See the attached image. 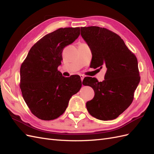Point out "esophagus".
<instances>
[{
    "label": "esophagus",
    "instance_id": "obj_1",
    "mask_svg": "<svg viewBox=\"0 0 154 154\" xmlns=\"http://www.w3.org/2000/svg\"><path fill=\"white\" fill-rule=\"evenodd\" d=\"M80 78H81V80L83 81V78H84V76L82 75V74H81V75H80Z\"/></svg>",
    "mask_w": 154,
    "mask_h": 154
}]
</instances>
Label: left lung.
Instances as JSON below:
<instances>
[{
    "label": "left lung",
    "mask_w": 154,
    "mask_h": 154,
    "mask_svg": "<svg viewBox=\"0 0 154 154\" xmlns=\"http://www.w3.org/2000/svg\"><path fill=\"white\" fill-rule=\"evenodd\" d=\"M81 35L91 50L92 67L106 68L103 82L83 79V85L91 87L95 93L87 102V109L97 119H114L132 103L140 82L137 58L119 35L104 27H81Z\"/></svg>",
    "instance_id": "1"
}]
</instances>
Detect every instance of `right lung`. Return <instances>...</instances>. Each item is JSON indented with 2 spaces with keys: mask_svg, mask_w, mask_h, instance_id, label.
Returning <instances> with one entry per match:
<instances>
[{
  "mask_svg": "<svg viewBox=\"0 0 154 154\" xmlns=\"http://www.w3.org/2000/svg\"><path fill=\"white\" fill-rule=\"evenodd\" d=\"M80 29L65 27L46 35L31 48L20 67L23 98L40 119L53 120L62 115L70 98L82 87L80 76L66 78L58 71L63 48L78 38Z\"/></svg>",
  "mask_w": 154,
  "mask_h": 154,
  "instance_id": "right-lung-1",
  "label": "right lung"
}]
</instances>
